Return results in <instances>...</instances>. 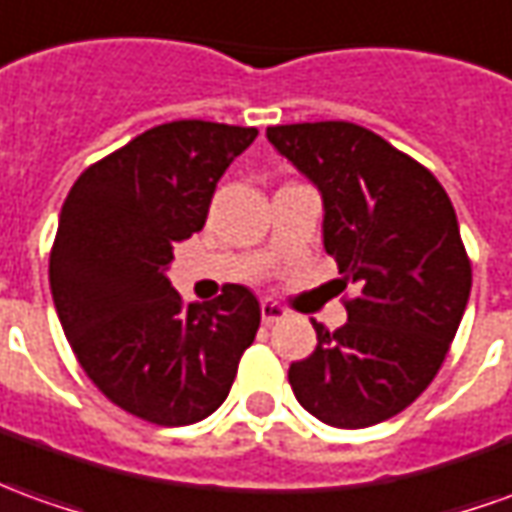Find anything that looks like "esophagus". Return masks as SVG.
<instances>
[{"label":"esophagus","mask_w":512,"mask_h":512,"mask_svg":"<svg viewBox=\"0 0 512 512\" xmlns=\"http://www.w3.org/2000/svg\"><path fill=\"white\" fill-rule=\"evenodd\" d=\"M260 316H263V324H277V321H282L288 313H285V307H280L277 302L263 299V302H260Z\"/></svg>","instance_id":"esophagus-1"}]
</instances>
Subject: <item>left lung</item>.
<instances>
[{
	"label": "left lung",
	"instance_id": "obj_1",
	"mask_svg": "<svg viewBox=\"0 0 512 512\" xmlns=\"http://www.w3.org/2000/svg\"><path fill=\"white\" fill-rule=\"evenodd\" d=\"M324 205V249L355 285L349 321H313L316 349L288 382L318 421L360 430L402 413L438 374L471 293L455 207L430 171L349 121L268 127Z\"/></svg>",
	"mask_w": 512,
	"mask_h": 512
}]
</instances>
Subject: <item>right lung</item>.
I'll use <instances>...</instances> for the list:
<instances>
[{
	"instance_id": "1",
	"label": "right lung",
	"mask_w": 512,
	"mask_h": 512,
	"mask_svg": "<svg viewBox=\"0 0 512 512\" xmlns=\"http://www.w3.org/2000/svg\"><path fill=\"white\" fill-rule=\"evenodd\" d=\"M255 138V127L216 121L160 124L82 171L60 210L49 285L63 332L113 405L160 427L219 410L260 327L244 285L182 305L166 274Z\"/></svg>"
}]
</instances>
